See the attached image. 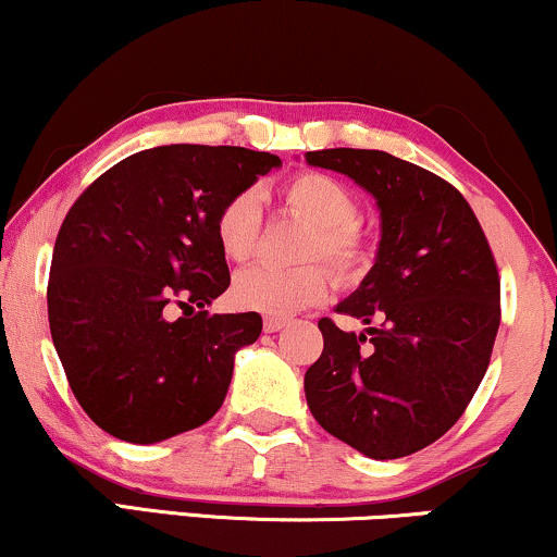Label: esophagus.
<instances>
[{
	"label": "esophagus",
	"instance_id": "34e87169",
	"mask_svg": "<svg viewBox=\"0 0 557 557\" xmlns=\"http://www.w3.org/2000/svg\"><path fill=\"white\" fill-rule=\"evenodd\" d=\"M286 322H289L286 318H271V314H268V318L263 320V327H265V333H276L286 325Z\"/></svg>",
	"mask_w": 557,
	"mask_h": 557
}]
</instances>
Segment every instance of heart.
I'll use <instances>...</instances> for the list:
<instances>
[{"label":"heart","instance_id":"1","mask_svg":"<svg viewBox=\"0 0 557 557\" xmlns=\"http://www.w3.org/2000/svg\"><path fill=\"white\" fill-rule=\"evenodd\" d=\"M281 201L292 214L310 222L301 258H322L341 281H354L367 271L369 239L359 226V203L346 183L325 173H301L281 190ZM260 230V203L256 190H239L224 201L214 219L219 250L232 263L252 258ZM331 292V273L322 263L297 268L250 265L232 284V301L243 310L271 318L299 312L318 305Z\"/></svg>","mask_w":557,"mask_h":557}]
</instances>
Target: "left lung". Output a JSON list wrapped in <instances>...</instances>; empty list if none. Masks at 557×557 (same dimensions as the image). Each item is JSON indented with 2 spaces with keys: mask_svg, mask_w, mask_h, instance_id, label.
Segmentation results:
<instances>
[{
  "mask_svg": "<svg viewBox=\"0 0 557 557\" xmlns=\"http://www.w3.org/2000/svg\"><path fill=\"white\" fill-rule=\"evenodd\" d=\"M376 198V263L341 314L367 333L318 322L320 359L305 395L327 434L374 459L434 444L465 413L491 363L500 322L496 258L475 211L451 183L376 149L307 152Z\"/></svg>",
  "mask_w": 557,
  "mask_h": 557,
  "instance_id": "obj_1",
  "label": "left lung"
}]
</instances>
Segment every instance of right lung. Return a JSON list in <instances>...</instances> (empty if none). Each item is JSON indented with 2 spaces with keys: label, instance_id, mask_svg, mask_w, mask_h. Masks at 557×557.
I'll use <instances>...</instances> for the list:
<instances>
[{
  "label": "right lung",
  "instance_id": "obj_1",
  "mask_svg": "<svg viewBox=\"0 0 557 557\" xmlns=\"http://www.w3.org/2000/svg\"><path fill=\"white\" fill-rule=\"evenodd\" d=\"M245 147L170 144L89 183L61 224L48 325L69 387L102 431L154 444L222 408L258 312L209 314L230 286L214 237L224 201L278 168ZM177 309L190 311L174 318Z\"/></svg>",
  "mask_w": 557,
  "mask_h": 557
}]
</instances>
